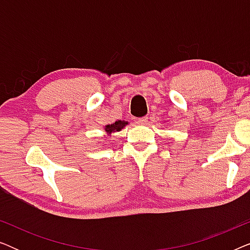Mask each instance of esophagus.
Returning a JSON list of instances; mask_svg holds the SVG:
<instances>
[{"label":"esophagus","instance_id":"obj_1","mask_svg":"<svg viewBox=\"0 0 250 250\" xmlns=\"http://www.w3.org/2000/svg\"><path fill=\"white\" fill-rule=\"evenodd\" d=\"M146 122H148V118L146 117H141V118L136 119V123L140 125H145V124H146Z\"/></svg>","mask_w":250,"mask_h":250}]
</instances>
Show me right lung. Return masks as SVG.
<instances>
[{
    "label": "right lung",
    "mask_w": 250,
    "mask_h": 250,
    "mask_svg": "<svg viewBox=\"0 0 250 250\" xmlns=\"http://www.w3.org/2000/svg\"><path fill=\"white\" fill-rule=\"evenodd\" d=\"M127 124H128V122H126V121H116L115 123H112V124L105 125L104 126L105 134H107L108 136H110L112 133L119 132L121 129L124 128Z\"/></svg>",
    "instance_id": "obj_1"
}]
</instances>
